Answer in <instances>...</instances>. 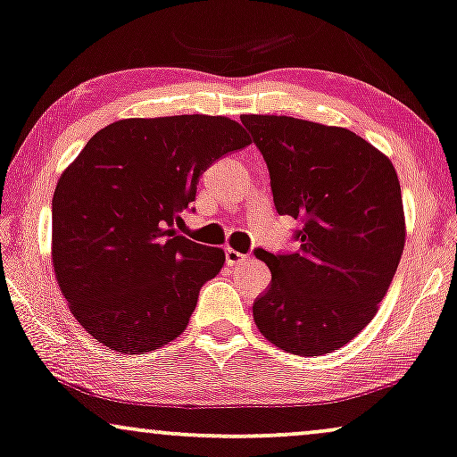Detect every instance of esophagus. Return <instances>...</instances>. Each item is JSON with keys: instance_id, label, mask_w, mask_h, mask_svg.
<instances>
[{"instance_id": "obj_1", "label": "esophagus", "mask_w": 457, "mask_h": 457, "mask_svg": "<svg viewBox=\"0 0 457 457\" xmlns=\"http://www.w3.org/2000/svg\"><path fill=\"white\" fill-rule=\"evenodd\" d=\"M242 262H246V255H242V253L234 251V248H225V263H228V265H238Z\"/></svg>"}]
</instances>
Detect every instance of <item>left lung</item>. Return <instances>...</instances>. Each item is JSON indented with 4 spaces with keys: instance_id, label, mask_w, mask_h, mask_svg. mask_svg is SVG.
Wrapping results in <instances>:
<instances>
[{
    "instance_id": "8db88e82",
    "label": "left lung",
    "mask_w": 457,
    "mask_h": 457,
    "mask_svg": "<svg viewBox=\"0 0 457 457\" xmlns=\"http://www.w3.org/2000/svg\"><path fill=\"white\" fill-rule=\"evenodd\" d=\"M270 170L278 215L302 221L295 253L255 255L271 282L253 303L265 339L299 356L342 348L365 328L405 246L401 183L392 162L352 130L240 115Z\"/></svg>"
}]
</instances>
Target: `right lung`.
<instances>
[{"label":"right lung","mask_w":457,"mask_h":457,"mask_svg":"<svg viewBox=\"0 0 457 457\" xmlns=\"http://www.w3.org/2000/svg\"><path fill=\"white\" fill-rule=\"evenodd\" d=\"M248 143L221 115L120 120L86 143L52 198V262L92 337L138 354L183 333L225 253L179 234L181 215L202 172Z\"/></svg>","instance_id":"right-lung-1"}]
</instances>
